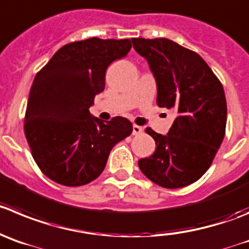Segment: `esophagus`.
<instances>
[{"instance_id":"esophagus-1","label":"esophagus","mask_w":249,"mask_h":249,"mask_svg":"<svg viewBox=\"0 0 249 249\" xmlns=\"http://www.w3.org/2000/svg\"><path fill=\"white\" fill-rule=\"evenodd\" d=\"M143 130H142V127L141 126H139V125H132V134H134V135H139V134H141V132H142Z\"/></svg>"}]
</instances>
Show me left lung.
Listing matches in <instances>:
<instances>
[{
	"label": "left lung",
	"mask_w": 249,
	"mask_h": 249,
	"mask_svg": "<svg viewBox=\"0 0 249 249\" xmlns=\"http://www.w3.org/2000/svg\"><path fill=\"white\" fill-rule=\"evenodd\" d=\"M131 41L156 81L157 104L177 113L166 135L146 129L156 150L147 159L139 160V167L161 187H187L208 171L224 140L227 119L224 88L194 51L166 38Z\"/></svg>",
	"instance_id": "1"
}]
</instances>
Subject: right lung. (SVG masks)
Segmentation results:
<instances>
[{
  "mask_svg": "<svg viewBox=\"0 0 249 249\" xmlns=\"http://www.w3.org/2000/svg\"><path fill=\"white\" fill-rule=\"evenodd\" d=\"M130 39L89 38L67 44L36 73L30 88L24 132L46 177L67 187L99 177L111 148L132 132L123 117L103 122L89 108L106 87V71L126 56Z\"/></svg>",
  "mask_w": 249,
  "mask_h": 249,
  "instance_id": "obj_1",
  "label": "right lung"
}]
</instances>
